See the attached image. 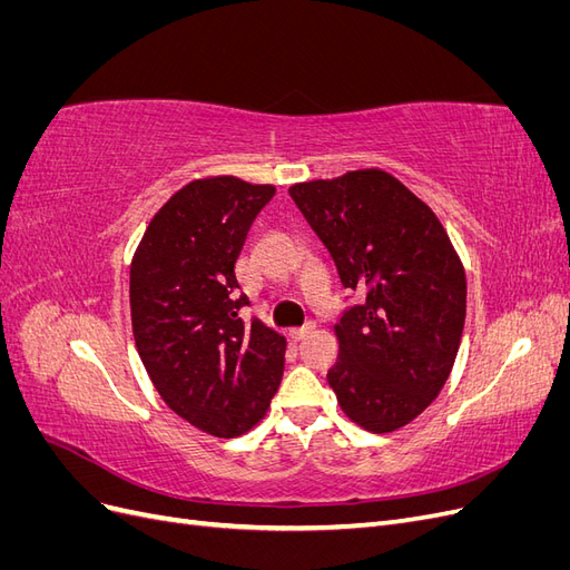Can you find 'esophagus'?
<instances>
[{"label": "esophagus", "instance_id": "esophagus-1", "mask_svg": "<svg viewBox=\"0 0 570 570\" xmlns=\"http://www.w3.org/2000/svg\"><path fill=\"white\" fill-rule=\"evenodd\" d=\"M316 331V323H306L304 327H292L289 331V337L295 340V342H299V340H304V337H308Z\"/></svg>", "mask_w": 570, "mask_h": 570}]
</instances>
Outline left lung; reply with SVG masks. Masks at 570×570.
Masks as SVG:
<instances>
[{"label":"left lung","mask_w":570,"mask_h":570,"mask_svg":"<svg viewBox=\"0 0 570 570\" xmlns=\"http://www.w3.org/2000/svg\"><path fill=\"white\" fill-rule=\"evenodd\" d=\"M331 252L344 287L358 289L335 325L327 383L347 416L394 433L433 404L452 373L465 321V271L435 212L383 168L289 187Z\"/></svg>","instance_id":"1"}]
</instances>
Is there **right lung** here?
<instances>
[{
  "mask_svg": "<svg viewBox=\"0 0 570 570\" xmlns=\"http://www.w3.org/2000/svg\"><path fill=\"white\" fill-rule=\"evenodd\" d=\"M273 185L235 176L187 183L154 214L130 264L135 347L161 400L216 438H237L266 416L287 342L237 316L235 264Z\"/></svg>",
  "mask_w": 570,
  "mask_h": 570,
  "instance_id": "1",
  "label": "right lung"
}]
</instances>
